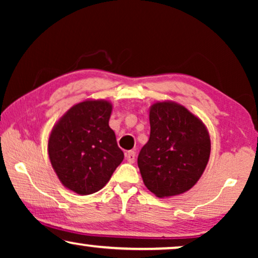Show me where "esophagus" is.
I'll use <instances>...</instances> for the list:
<instances>
[{
    "label": "esophagus",
    "mask_w": 258,
    "mask_h": 258,
    "mask_svg": "<svg viewBox=\"0 0 258 258\" xmlns=\"http://www.w3.org/2000/svg\"><path fill=\"white\" fill-rule=\"evenodd\" d=\"M135 156H136L135 151L133 150H129L125 153V158L128 160L129 163H134V162H135Z\"/></svg>",
    "instance_id": "1"
}]
</instances>
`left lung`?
<instances>
[{"mask_svg":"<svg viewBox=\"0 0 258 258\" xmlns=\"http://www.w3.org/2000/svg\"><path fill=\"white\" fill-rule=\"evenodd\" d=\"M149 121V141L137 158L144 184L158 197L185 192L199 181L209 161L206 125L174 102L151 105Z\"/></svg>","mask_w":258,"mask_h":258,"instance_id":"obj_1","label":"left lung"}]
</instances>
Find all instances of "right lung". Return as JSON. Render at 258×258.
<instances>
[{"label":"right lung","instance_id":"right-lung-1","mask_svg":"<svg viewBox=\"0 0 258 258\" xmlns=\"http://www.w3.org/2000/svg\"><path fill=\"white\" fill-rule=\"evenodd\" d=\"M111 104L84 101L70 108L50 134L48 153L59 181L80 195L101 190L123 161L109 126Z\"/></svg>","mask_w":258,"mask_h":258}]
</instances>
